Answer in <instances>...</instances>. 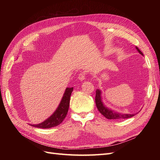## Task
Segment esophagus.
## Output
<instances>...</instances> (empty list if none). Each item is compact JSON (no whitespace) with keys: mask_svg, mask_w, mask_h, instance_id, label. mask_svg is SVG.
I'll return each instance as SVG.
<instances>
[{"mask_svg":"<svg viewBox=\"0 0 160 160\" xmlns=\"http://www.w3.org/2000/svg\"><path fill=\"white\" fill-rule=\"evenodd\" d=\"M78 79L80 81H84L85 79V72H81V73H79Z\"/></svg>","mask_w":160,"mask_h":160,"instance_id":"esophagus-1","label":"esophagus"}]
</instances>
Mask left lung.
I'll list each match as a JSON object with an SVG mask.
<instances>
[{"label": "left lung", "instance_id": "1", "mask_svg": "<svg viewBox=\"0 0 160 160\" xmlns=\"http://www.w3.org/2000/svg\"><path fill=\"white\" fill-rule=\"evenodd\" d=\"M135 49L138 50V51L140 53V54L143 56V54L142 53V52L140 51L137 47H135ZM101 93H102V92H101V90H99V89L96 90L95 103H96L97 108H98V109L99 110V112L104 116L105 118H108L109 119H128V118L133 117V116H134L135 115H136V113H134V114L121 113L117 112V111H115L114 110H112L111 109H109L108 107H106L102 101Z\"/></svg>", "mask_w": 160, "mask_h": 160}]
</instances>
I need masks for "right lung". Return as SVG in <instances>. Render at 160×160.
Returning a JSON list of instances; mask_svg holds the SVG:
<instances>
[{
    "label": "right lung",
    "instance_id": "1",
    "mask_svg": "<svg viewBox=\"0 0 160 160\" xmlns=\"http://www.w3.org/2000/svg\"><path fill=\"white\" fill-rule=\"evenodd\" d=\"M72 90H73V88H67L61 102L57 109L55 111V112L44 122L38 124H31V126L38 128L47 129L57 126L61 123L65 118L67 112H68L70 98Z\"/></svg>",
    "mask_w": 160,
    "mask_h": 160
}]
</instances>
